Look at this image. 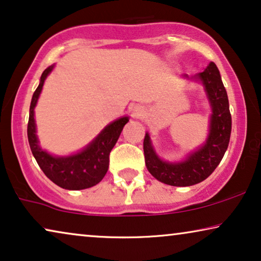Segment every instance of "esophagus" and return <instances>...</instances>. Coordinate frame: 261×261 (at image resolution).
Returning <instances> with one entry per match:
<instances>
[{"label":"esophagus","mask_w":261,"mask_h":261,"mask_svg":"<svg viewBox=\"0 0 261 261\" xmlns=\"http://www.w3.org/2000/svg\"><path fill=\"white\" fill-rule=\"evenodd\" d=\"M142 112H144V109H142L141 106L134 105L133 107H132V114H133V116H135V117L140 116L141 114H142Z\"/></svg>","instance_id":"1"}]
</instances>
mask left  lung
<instances>
[{"instance_id": "left-lung-1", "label": "left lung", "mask_w": 261, "mask_h": 261, "mask_svg": "<svg viewBox=\"0 0 261 261\" xmlns=\"http://www.w3.org/2000/svg\"><path fill=\"white\" fill-rule=\"evenodd\" d=\"M183 77L189 78L188 74ZM189 80L203 85L212 108L209 133L204 144L189 153L181 162L171 163L156 154L148 133L144 139L145 163L149 173L162 183L172 187H190L206 179L222 160L230 139L229 102L217 66L212 62L202 72Z\"/></svg>"}]
</instances>
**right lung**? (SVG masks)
<instances>
[{
	"mask_svg": "<svg viewBox=\"0 0 261 261\" xmlns=\"http://www.w3.org/2000/svg\"><path fill=\"white\" fill-rule=\"evenodd\" d=\"M55 65L48 66L40 77L37 90L34 91L30 107L27 135L31 151L38 165L48 179L66 190H83L98 184L106 176L109 167V154L124 124L129 121L128 116H122L101 130L97 137L80 152L70 155H53L39 145L37 124L34 119V108L41 94L45 80L52 72Z\"/></svg>",
	"mask_w": 261,
	"mask_h": 261,
	"instance_id": "1",
	"label": "right lung"
}]
</instances>
